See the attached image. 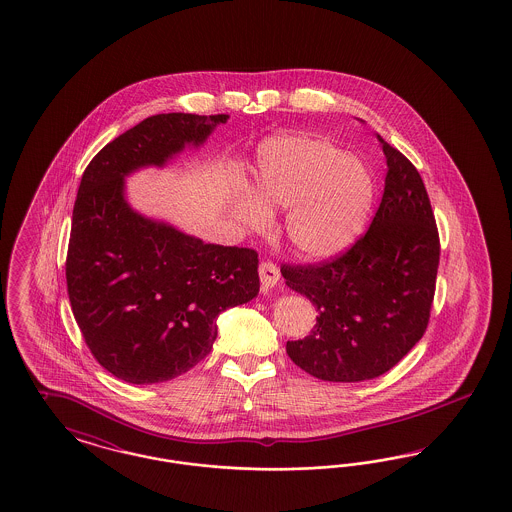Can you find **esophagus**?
Here are the masks:
<instances>
[{"label": "esophagus", "mask_w": 512, "mask_h": 512, "mask_svg": "<svg viewBox=\"0 0 512 512\" xmlns=\"http://www.w3.org/2000/svg\"><path fill=\"white\" fill-rule=\"evenodd\" d=\"M259 278H261V289H263V293H266V291H270L272 287L278 284L280 270H278V266L274 265V263L263 261L259 265Z\"/></svg>", "instance_id": "34e87169"}]
</instances>
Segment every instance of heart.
<instances>
[{
	"instance_id": "1",
	"label": "heart",
	"mask_w": 512,
	"mask_h": 512,
	"mask_svg": "<svg viewBox=\"0 0 512 512\" xmlns=\"http://www.w3.org/2000/svg\"><path fill=\"white\" fill-rule=\"evenodd\" d=\"M377 184L368 165L324 137L278 135L259 148L255 198L234 213L249 228L268 223V209H289V244L308 259L352 246L368 223Z\"/></svg>"
}]
</instances>
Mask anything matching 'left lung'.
<instances>
[{
    "instance_id": "1",
    "label": "left lung",
    "mask_w": 512,
    "mask_h": 512,
    "mask_svg": "<svg viewBox=\"0 0 512 512\" xmlns=\"http://www.w3.org/2000/svg\"><path fill=\"white\" fill-rule=\"evenodd\" d=\"M379 141L389 171L368 232L328 261L282 265L287 287L318 310L310 335L287 341V356L333 383L387 373L429 326L440 263L429 194L415 165Z\"/></svg>"
}]
</instances>
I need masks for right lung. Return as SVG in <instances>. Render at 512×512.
Returning <instances> with one entry per match:
<instances>
[{
	"label": "right lung",
	"instance_id": "right-lung-1",
	"mask_svg": "<svg viewBox=\"0 0 512 512\" xmlns=\"http://www.w3.org/2000/svg\"><path fill=\"white\" fill-rule=\"evenodd\" d=\"M226 114L150 116L83 171L72 213L66 286L95 360L133 385L175 379L211 352L217 316L259 293L257 251L204 244L135 213L123 177L200 146Z\"/></svg>",
	"mask_w": 512,
	"mask_h": 512
}]
</instances>
